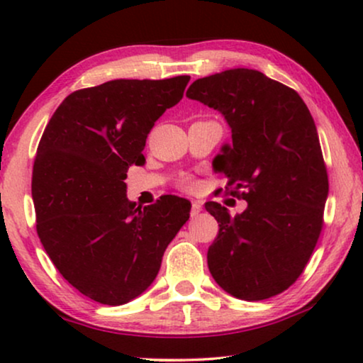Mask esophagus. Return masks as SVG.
Instances as JSON below:
<instances>
[{"mask_svg":"<svg viewBox=\"0 0 363 363\" xmlns=\"http://www.w3.org/2000/svg\"><path fill=\"white\" fill-rule=\"evenodd\" d=\"M201 208H203V206H201L200 201H193V203H191V211H190L191 216H193V218L198 216V213L201 211Z\"/></svg>","mask_w":363,"mask_h":363,"instance_id":"34e87169","label":"esophagus"}]
</instances>
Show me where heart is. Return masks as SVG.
<instances>
[{"label": "heart", "mask_w": 363, "mask_h": 363, "mask_svg": "<svg viewBox=\"0 0 363 363\" xmlns=\"http://www.w3.org/2000/svg\"><path fill=\"white\" fill-rule=\"evenodd\" d=\"M178 185H180V188L182 190H185V191H193V190H196V180L193 177H190V175H186V177H183L182 180H180V183H178Z\"/></svg>", "instance_id": "obj_1"}]
</instances>
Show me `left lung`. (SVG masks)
<instances>
[{
	"instance_id": "1",
	"label": "left lung",
	"mask_w": 363,
	"mask_h": 363,
	"mask_svg": "<svg viewBox=\"0 0 363 363\" xmlns=\"http://www.w3.org/2000/svg\"><path fill=\"white\" fill-rule=\"evenodd\" d=\"M186 96L230 123L233 143L215 168L228 177L226 193L247 201L236 216L205 205L220 226L208 247L211 276L242 301L281 294L302 274L324 226L329 177L314 118L294 89L255 69L196 79Z\"/></svg>"
}]
</instances>
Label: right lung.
I'll return each mask as SVG.
<instances>
[{
    "instance_id": "obj_1",
    "label": "right lung",
    "mask_w": 363,
    "mask_h": 363,
    "mask_svg": "<svg viewBox=\"0 0 363 363\" xmlns=\"http://www.w3.org/2000/svg\"><path fill=\"white\" fill-rule=\"evenodd\" d=\"M190 76L117 79L69 94L39 140L33 167L36 231L52 264L89 299L121 306L140 296L190 218V201L127 200L130 165L162 113L182 101Z\"/></svg>"
}]
</instances>
